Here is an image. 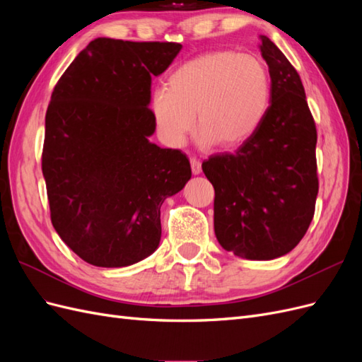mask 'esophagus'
I'll list each match as a JSON object with an SVG mask.
<instances>
[{"instance_id": "1", "label": "esophagus", "mask_w": 362, "mask_h": 362, "mask_svg": "<svg viewBox=\"0 0 362 362\" xmlns=\"http://www.w3.org/2000/svg\"><path fill=\"white\" fill-rule=\"evenodd\" d=\"M190 166H192L193 175H199L201 173L202 166H201V161L198 158H190Z\"/></svg>"}]
</instances>
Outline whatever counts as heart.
Instances as JSON below:
<instances>
[{
  "instance_id": "obj_1",
  "label": "heart",
  "mask_w": 362,
  "mask_h": 362,
  "mask_svg": "<svg viewBox=\"0 0 362 362\" xmlns=\"http://www.w3.org/2000/svg\"><path fill=\"white\" fill-rule=\"evenodd\" d=\"M270 75L252 54L213 51L185 62L169 86L152 92L151 108L169 145L184 144L196 124L204 145L234 148L258 128L269 105Z\"/></svg>"
}]
</instances>
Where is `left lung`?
Returning a JSON list of instances; mask_svg holds the SVG:
<instances>
[{"instance_id":"1","label":"left lung","mask_w":362,"mask_h":362,"mask_svg":"<svg viewBox=\"0 0 362 362\" xmlns=\"http://www.w3.org/2000/svg\"><path fill=\"white\" fill-rule=\"evenodd\" d=\"M270 74V105L234 154L202 163L214 187V233L247 259L288 254L308 231L319 193L317 129L300 76L267 36H259Z\"/></svg>"}]
</instances>
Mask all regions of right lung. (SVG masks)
Segmentation results:
<instances>
[{
  "label": "right lung",
  "mask_w": 362,
  "mask_h": 362,
  "mask_svg": "<svg viewBox=\"0 0 362 362\" xmlns=\"http://www.w3.org/2000/svg\"><path fill=\"white\" fill-rule=\"evenodd\" d=\"M181 48L98 37L54 87L42 151L51 222L92 266L149 257L160 243L161 204L192 177L184 152L148 140L156 131L151 80Z\"/></svg>",
  "instance_id": "add662e5"
}]
</instances>
